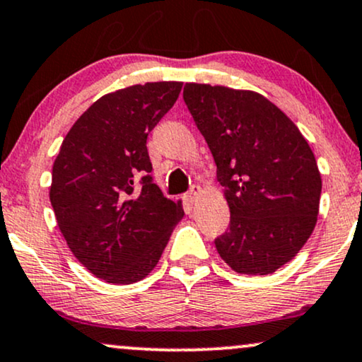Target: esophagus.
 Segmentation results:
<instances>
[{
    "mask_svg": "<svg viewBox=\"0 0 362 362\" xmlns=\"http://www.w3.org/2000/svg\"><path fill=\"white\" fill-rule=\"evenodd\" d=\"M200 192H202V190H200V187H199V185H194V187H192V189L189 190V194L185 195V200H187V202L194 204V202H195V199H197V195H199Z\"/></svg>",
    "mask_w": 362,
    "mask_h": 362,
    "instance_id": "34e87169",
    "label": "esophagus"
}]
</instances>
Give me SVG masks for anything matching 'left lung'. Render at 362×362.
<instances>
[{"mask_svg": "<svg viewBox=\"0 0 362 362\" xmlns=\"http://www.w3.org/2000/svg\"><path fill=\"white\" fill-rule=\"evenodd\" d=\"M184 100L230 209L217 252L239 274L276 272L317 222L322 182L313 150L291 118L255 91L185 83Z\"/></svg>", "mask_w": 362, "mask_h": 362, "instance_id": "8db88e82", "label": "left lung"}]
</instances>
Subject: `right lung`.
<instances>
[{"instance_id":"right-lung-1","label":"right lung","mask_w":362,"mask_h":362,"mask_svg":"<svg viewBox=\"0 0 362 362\" xmlns=\"http://www.w3.org/2000/svg\"><path fill=\"white\" fill-rule=\"evenodd\" d=\"M180 81L134 85L97 100L63 140L49 200L68 247L110 284H134L162 257L180 202L153 184L147 136L177 102Z\"/></svg>"}]
</instances>
